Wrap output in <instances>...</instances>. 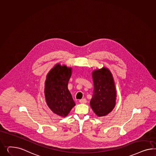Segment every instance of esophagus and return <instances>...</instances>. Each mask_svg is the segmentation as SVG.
<instances>
[{
  "mask_svg": "<svg viewBox=\"0 0 156 156\" xmlns=\"http://www.w3.org/2000/svg\"><path fill=\"white\" fill-rule=\"evenodd\" d=\"M80 103L81 104H85L87 103V101L86 99H80Z\"/></svg>",
  "mask_w": 156,
  "mask_h": 156,
  "instance_id": "1",
  "label": "esophagus"
}]
</instances>
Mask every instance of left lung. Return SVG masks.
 Masks as SVG:
<instances>
[{
  "instance_id": "8db88e82",
  "label": "left lung",
  "mask_w": 156,
  "mask_h": 156,
  "mask_svg": "<svg viewBox=\"0 0 156 156\" xmlns=\"http://www.w3.org/2000/svg\"><path fill=\"white\" fill-rule=\"evenodd\" d=\"M94 90L90 106L99 117L110 113L115 107L116 89L114 77L107 67L97 69L92 73Z\"/></svg>"
}]
</instances>
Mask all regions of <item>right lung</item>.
I'll use <instances>...</instances> for the list:
<instances>
[{"mask_svg": "<svg viewBox=\"0 0 156 156\" xmlns=\"http://www.w3.org/2000/svg\"><path fill=\"white\" fill-rule=\"evenodd\" d=\"M72 74V67L57 63L48 73L45 82L47 105L53 113L63 118L76 105L67 87Z\"/></svg>", "mask_w": 156, "mask_h": 156, "instance_id": "obj_1", "label": "right lung"}]
</instances>
